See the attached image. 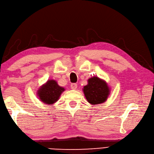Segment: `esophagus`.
Masks as SVG:
<instances>
[{
	"label": "esophagus",
	"mask_w": 154,
	"mask_h": 154,
	"mask_svg": "<svg viewBox=\"0 0 154 154\" xmlns=\"http://www.w3.org/2000/svg\"><path fill=\"white\" fill-rule=\"evenodd\" d=\"M70 87H71L72 89L76 90V89L77 88V87H78L77 84H76V83H72V84H70Z\"/></svg>",
	"instance_id": "34e87169"
}]
</instances>
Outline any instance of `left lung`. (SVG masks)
I'll use <instances>...</instances> for the list:
<instances>
[{
	"label": "left lung",
	"instance_id": "obj_1",
	"mask_svg": "<svg viewBox=\"0 0 154 154\" xmlns=\"http://www.w3.org/2000/svg\"><path fill=\"white\" fill-rule=\"evenodd\" d=\"M83 91L88 102L93 105L105 102L109 95L107 84L97 77L90 78L88 84L84 87Z\"/></svg>",
	"mask_w": 154,
	"mask_h": 154
}]
</instances>
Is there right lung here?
<instances>
[{"mask_svg": "<svg viewBox=\"0 0 154 154\" xmlns=\"http://www.w3.org/2000/svg\"><path fill=\"white\" fill-rule=\"evenodd\" d=\"M64 88L58 85L55 80H48L45 85L42 86L38 90V96L40 100L47 104H52L57 101Z\"/></svg>", "mask_w": 154, "mask_h": 154, "instance_id": "add662e5", "label": "right lung"}]
</instances>
